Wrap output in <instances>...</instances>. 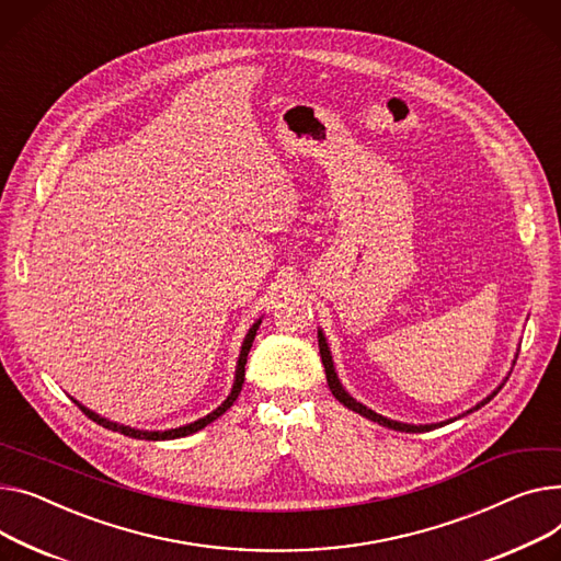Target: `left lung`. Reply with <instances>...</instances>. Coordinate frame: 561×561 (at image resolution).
Returning <instances> with one entry per match:
<instances>
[{
    "instance_id": "left-lung-1",
    "label": "left lung",
    "mask_w": 561,
    "mask_h": 561,
    "mask_svg": "<svg viewBox=\"0 0 561 561\" xmlns=\"http://www.w3.org/2000/svg\"><path fill=\"white\" fill-rule=\"evenodd\" d=\"M318 347H320V356H322V365H324V371H327V383H329V390L333 392V397L339 399L345 408H350V410H354V413H358V415H363L365 420H369V422H377L379 426H386V428H392V431H401V433H424V431H433V428H437V426H444V424H449V422H456V420H460V417H465V415H469L471 410H478L480 405H484V403H490L496 394H499V390L505 386V381L510 379V371H507V377L503 379V383H499L488 397H484L482 401H478L473 408H469V410H465L462 415H458V417H451V420H444V422H435V424H405V422H397V420H390V417H383V415H379V413H375V410L371 408H367L365 403H360V401H356L345 388H343V383H341V379H339V371H335V365H333V356H331V347H329V343H327V339H324V333H322V329H318ZM516 356H518V352L514 354V360H512V367H514V363H516Z\"/></svg>"
}]
</instances>
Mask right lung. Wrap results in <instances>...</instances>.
Segmentation results:
<instances>
[{"label": "right lung", "mask_w": 561, "mask_h": 561, "mask_svg": "<svg viewBox=\"0 0 561 561\" xmlns=\"http://www.w3.org/2000/svg\"><path fill=\"white\" fill-rule=\"evenodd\" d=\"M259 324H261V318L259 320H254L252 322V327L248 329V333H245V339H243V343H241V352H239V358H237V369H234V383H232V390H230V394H228V399L222 401L216 410H211L209 415H205V417H201V420H196V422H192V424H184V426H178V428H169V431H144V428H133V426H126V424H119V422H110V420H105V417H101L99 413H94V410H90L88 405H83L81 401H77L71 397V401L77 403L83 413L92 420V422H96V424H101L103 428H107V431H117V433H124V435H128V437H135V439H151V442H158V439H175V437H186V435H192V433H196V431H201V428H205L207 424H211L214 420H218L222 413H226V410L237 401V397H239V392H241V388H243V377H245V363H248V352H250V347H252V341H254V335H256V329H259Z\"/></svg>", "instance_id": "right-lung-1"}]
</instances>
